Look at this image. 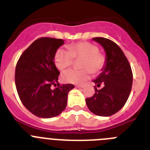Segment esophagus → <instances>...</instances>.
Instances as JSON below:
<instances>
[{
    "label": "esophagus",
    "instance_id": "1",
    "mask_svg": "<svg viewBox=\"0 0 150 150\" xmlns=\"http://www.w3.org/2000/svg\"><path fill=\"white\" fill-rule=\"evenodd\" d=\"M76 88H84V85H76Z\"/></svg>",
    "mask_w": 150,
    "mask_h": 150
}]
</instances>
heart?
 I'll use <instances>...</instances> for the list:
<instances>
[{"instance_id":"heart-1","label":"heart","mask_w":150,"mask_h":150,"mask_svg":"<svg viewBox=\"0 0 150 150\" xmlns=\"http://www.w3.org/2000/svg\"><path fill=\"white\" fill-rule=\"evenodd\" d=\"M96 45L89 42H79L69 45L67 50L59 49L55 52L54 61L57 68L63 71L71 66L74 59H81L79 66L82 69H70L62 74L64 82L79 84L88 79L91 73H98L105 63V58L99 53Z\"/></svg>"}]
</instances>
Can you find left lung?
Segmentation results:
<instances>
[{
	"label": "left lung",
	"mask_w": 150,
	"mask_h": 150,
	"mask_svg": "<svg viewBox=\"0 0 150 150\" xmlns=\"http://www.w3.org/2000/svg\"><path fill=\"white\" fill-rule=\"evenodd\" d=\"M94 41L104 48L105 63L101 73L93 80L100 90L95 88L92 97L86 99V105L94 114L110 116L120 110L126 103L132 90L133 75L130 64L116 43L104 38H94Z\"/></svg>",
	"instance_id": "obj_1"
}]
</instances>
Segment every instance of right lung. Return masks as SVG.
I'll list each match as a JSON object with an SVG mask.
<instances>
[{
	"instance_id": "obj_1",
	"label": "right lung",
	"mask_w": 150,
	"mask_h": 150,
	"mask_svg": "<svg viewBox=\"0 0 150 150\" xmlns=\"http://www.w3.org/2000/svg\"><path fill=\"white\" fill-rule=\"evenodd\" d=\"M64 43L62 39L36 40L21 55L15 73L17 92L23 105L36 116L43 119L59 116L66 108L72 84L59 86V71L54 63L55 52ZM58 84L55 90L52 84Z\"/></svg>"
}]
</instances>
